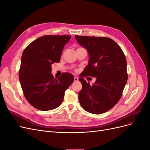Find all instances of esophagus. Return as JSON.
<instances>
[{
	"label": "esophagus",
	"mask_w": 150,
	"mask_h": 150,
	"mask_svg": "<svg viewBox=\"0 0 150 150\" xmlns=\"http://www.w3.org/2000/svg\"><path fill=\"white\" fill-rule=\"evenodd\" d=\"M74 81H76V82H78V81H79V78H78V77H74Z\"/></svg>",
	"instance_id": "obj_1"
}]
</instances>
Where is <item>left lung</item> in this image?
Returning a JSON list of instances; mask_svg holds the SVG:
<instances>
[{
	"mask_svg": "<svg viewBox=\"0 0 150 150\" xmlns=\"http://www.w3.org/2000/svg\"><path fill=\"white\" fill-rule=\"evenodd\" d=\"M88 52V65L79 80L83 88L79 100L84 110L96 115L110 110L120 99L128 80L127 63L122 49L112 39L105 37L75 35ZM84 75L97 78L91 86L82 78Z\"/></svg>",
	"mask_w": 150,
	"mask_h": 150,
	"instance_id": "1",
	"label": "left lung"
}]
</instances>
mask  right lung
I'll return each mask as SVG.
<instances>
[{"mask_svg":"<svg viewBox=\"0 0 150 150\" xmlns=\"http://www.w3.org/2000/svg\"><path fill=\"white\" fill-rule=\"evenodd\" d=\"M70 35H44L35 39L22 53L19 78L24 96L35 108L52 110L61 105L74 76L64 72L54 78L51 65L60 61Z\"/></svg>","mask_w":150,"mask_h":150,"instance_id":"obj_1","label":"right lung"}]
</instances>
